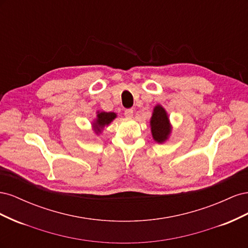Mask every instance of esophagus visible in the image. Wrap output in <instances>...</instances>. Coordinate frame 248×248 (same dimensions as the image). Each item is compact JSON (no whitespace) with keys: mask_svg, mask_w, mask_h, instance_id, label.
Instances as JSON below:
<instances>
[{"mask_svg":"<svg viewBox=\"0 0 248 248\" xmlns=\"http://www.w3.org/2000/svg\"><path fill=\"white\" fill-rule=\"evenodd\" d=\"M124 115H125L127 118H131V117L133 116V109H132V108L126 109V110L124 111Z\"/></svg>","mask_w":248,"mask_h":248,"instance_id":"34e87169","label":"esophagus"}]
</instances>
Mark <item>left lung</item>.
I'll list each match as a JSON object with an SVG mask.
<instances>
[{"mask_svg":"<svg viewBox=\"0 0 248 248\" xmlns=\"http://www.w3.org/2000/svg\"><path fill=\"white\" fill-rule=\"evenodd\" d=\"M150 125H151V132L154 140L163 142L168 140L170 133V124L167 111L161 106H156L154 108Z\"/></svg>","mask_w":248,"mask_h":248,"instance_id":"8db88e82","label":"left lung"}]
</instances>
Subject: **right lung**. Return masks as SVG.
Wrapping results in <instances>:
<instances>
[{
  "mask_svg": "<svg viewBox=\"0 0 248 248\" xmlns=\"http://www.w3.org/2000/svg\"><path fill=\"white\" fill-rule=\"evenodd\" d=\"M116 118L115 112H107V111H98L96 121L94 122V129L96 133L101 132V129L104 126L108 125L112 120Z\"/></svg>",
  "mask_w": 248,
  "mask_h": 248,
  "instance_id": "right-lung-1",
  "label": "right lung"
}]
</instances>
